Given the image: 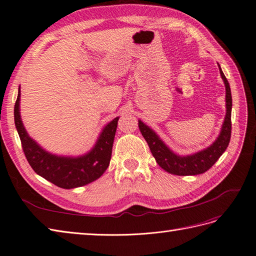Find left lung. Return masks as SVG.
Instances as JSON below:
<instances>
[{"instance_id":"8db88e82","label":"left lung","mask_w":256,"mask_h":256,"mask_svg":"<svg viewBox=\"0 0 256 256\" xmlns=\"http://www.w3.org/2000/svg\"><path fill=\"white\" fill-rule=\"evenodd\" d=\"M218 66L221 78L224 85H226V114L222 124L220 134L207 148L192 154H187V156H180V154H177L172 150H170V147H168V145L161 140L159 136L150 127L145 125L141 120H138V128H140L142 136L148 144L152 156L156 159L157 164L170 174L180 176L203 174L216 164V160L228 148L232 131V94L226 76H224L219 64Z\"/></svg>"}]
</instances>
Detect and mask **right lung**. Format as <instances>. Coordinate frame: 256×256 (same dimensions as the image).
Returning a JSON list of instances; mask_svg holds the SVG:
<instances>
[{
    "instance_id": "right-lung-1",
    "label": "right lung",
    "mask_w": 256,
    "mask_h": 256,
    "mask_svg": "<svg viewBox=\"0 0 256 256\" xmlns=\"http://www.w3.org/2000/svg\"><path fill=\"white\" fill-rule=\"evenodd\" d=\"M14 125L23 152L34 171L60 188L82 187L98 180L110 164L114 136L120 118L111 120L100 132L92 148L78 157L58 156L44 150L28 136L20 115V86L14 104Z\"/></svg>"
}]
</instances>
